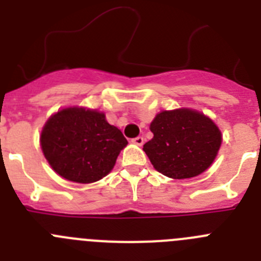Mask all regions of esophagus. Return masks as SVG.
Segmentation results:
<instances>
[{"mask_svg": "<svg viewBox=\"0 0 261 261\" xmlns=\"http://www.w3.org/2000/svg\"><path fill=\"white\" fill-rule=\"evenodd\" d=\"M144 142H145V140H144V137H141V136H138V137L133 138L132 140V144L137 145V146H142V145H144Z\"/></svg>", "mask_w": 261, "mask_h": 261, "instance_id": "1", "label": "esophagus"}]
</instances>
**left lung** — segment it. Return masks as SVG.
Segmentation results:
<instances>
[{"label":"left lung","mask_w":261,"mask_h":261,"mask_svg":"<svg viewBox=\"0 0 261 261\" xmlns=\"http://www.w3.org/2000/svg\"><path fill=\"white\" fill-rule=\"evenodd\" d=\"M154 137L144 151L156 171L171 179H190L214 162L222 135L211 117L191 108L156 114L150 124Z\"/></svg>","instance_id":"1"}]
</instances>
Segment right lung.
<instances>
[{"label": "right lung", "instance_id": "add662e5", "mask_svg": "<svg viewBox=\"0 0 261 261\" xmlns=\"http://www.w3.org/2000/svg\"><path fill=\"white\" fill-rule=\"evenodd\" d=\"M128 145L106 115L85 107H68L53 114L43 126L40 146L56 174L81 184L98 181L114 168Z\"/></svg>", "mask_w": 261, "mask_h": 261}]
</instances>
